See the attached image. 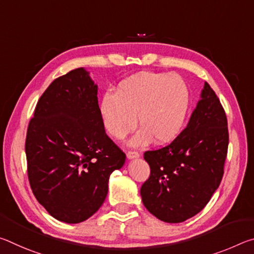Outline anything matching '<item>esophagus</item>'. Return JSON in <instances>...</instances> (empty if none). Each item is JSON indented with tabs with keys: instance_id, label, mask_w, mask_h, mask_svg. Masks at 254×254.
I'll list each match as a JSON object with an SVG mask.
<instances>
[{
	"instance_id": "1",
	"label": "esophagus",
	"mask_w": 254,
	"mask_h": 254,
	"mask_svg": "<svg viewBox=\"0 0 254 254\" xmlns=\"http://www.w3.org/2000/svg\"><path fill=\"white\" fill-rule=\"evenodd\" d=\"M127 157L128 159H134V158H139L140 157V153L137 151H133V150H128L127 152Z\"/></svg>"
}]
</instances>
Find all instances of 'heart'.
Here are the masks:
<instances>
[{
	"instance_id": "obj_1",
	"label": "heart",
	"mask_w": 254,
	"mask_h": 254,
	"mask_svg": "<svg viewBox=\"0 0 254 254\" xmlns=\"http://www.w3.org/2000/svg\"><path fill=\"white\" fill-rule=\"evenodd\" d=\"M190 92L182 76L166 72H141L124 79L115 93L102 98L100 113L106 132L122 140L139 124L133 145L173 141L186 122Z\"/></svg>"
}]
</instances>
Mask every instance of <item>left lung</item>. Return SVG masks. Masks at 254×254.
<instances>
[{
	"label": "left lung",
	"mask_w": 254,
	"mask_h": 254,
	"mask_svg": "<svg viewBox=\"0 0 254 254\" xmlns=\"http://www.w3.org/2000/svg\"><path fill=\"white\" fill-rule=\"evenodd\" d=\"M227 148L224 107L205 83L187 127L171 143L143 154L150 166L140 189L145 208L167 223H182L198 214L222 182Z\"/></svg>",
	"instance_id": "obj_1"
}]
</instances>
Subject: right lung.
<instances>
[{
	"label": "right lung",
	"instance_id": "right-lung-1",
	"mask_svg": "<svg viewBox=\"0 0 254 254\" xmlns=\"http://www.w3.org/2000/svg\"><path fill=\"white\" fill-rule=\"evenodd\" d=\"M25 154L33 195L56 220L80 223L104 203L126 153L106 134L97 86L84 68L56 78L40 96Z\"/></svg>",
	"mask_w": 254,
	"mask_h": 254
}]
</instances>
